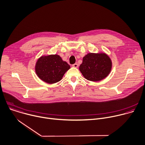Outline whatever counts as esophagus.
<instances>
[{
  "label": "esophagus",
  "mask_w": 145,
  "mask_h": 145,
  "mask_svg": "<svg viewBox=\"0 0 145 145\" xmlns=\"http://www.w3.org/2000/svg\"><path fill=\"white\" fill-rule=\"evenodd\" d=\"M72 66L74 67H75V68H77V67H78V65L77 63H75V64H73V65H72Z\"/></svg>",
  "instance_id": "obj_1"
}]
</instances>
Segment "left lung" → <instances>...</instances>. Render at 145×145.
Returning <instances> with one entry per match:
<instances>
[{
  "label": "left lung",
  "instance_id": "8db88e82",
  "mask_svg": "<svg viewBox=\"0 0 145 145\" xmlns=\"http://www.w3.org/2000/svg\"><path fill=\"white\" fill-rule=\"evenodd\" d=\"M111 67V60L106 54L89 53L83 57L79 70L86 79L97 82L107 77Z\"/></svg>",
  "mask_w": 145,
  "mask_h": 145
}]
</instances>
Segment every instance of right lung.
Returning a JSON list of instances; mask_svg holds the SVG:
<instances>
[{
  "instance_id": "obj_1",
  "label": "right lung",
  "mask_w": 145,
  "mask_h": 145,
  "mask_svg": "<svg viewBox=\"0 0 145 145\" xmlns=\"http://www.w3.org/2000/svg\"><path fill=\"white\" fill-rule=\"evenodd\" d=\"M70 69V66L56 54L42 56L38 59L35 67L38 76L50 84L60 81Z\"/></svg>"
}]
</instances>
